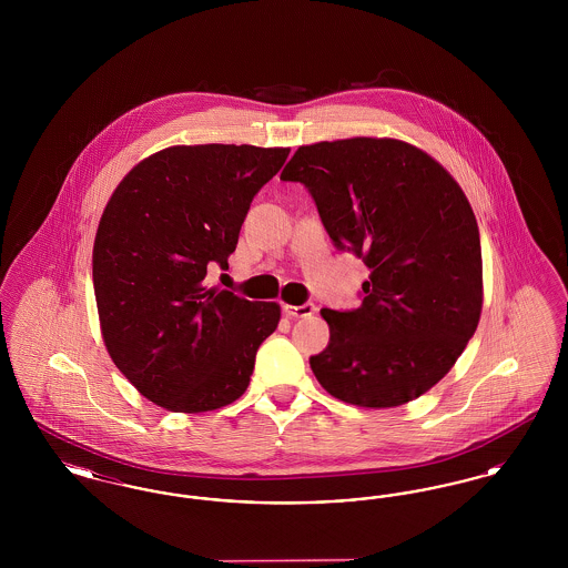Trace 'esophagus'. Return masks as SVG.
I'll return each mask as SVG.
<instances>
[{
  "mask_svg": "<svg viewBox=\"0 0 568 568\" xmlns=\"http://www.w3.org/2000/svg\"><path fill=\"white\" fill-rule=\"evenodd\" d=\"M315 311H317V306H315L313 302H306V304H300V306L283 304V313H285L290 320H302V317H311Z\"/></svg>",
  "mask_w": 568,
  "mask_h": 568,
  "instance_id": "esophagus-1",
  "label": "esophagus"
}]
</instances>
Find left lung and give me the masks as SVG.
<instances>
[{"instance_id": "obj_1", "label": "left lung", "mask_w": 568, "mask_h": 568, "mask_svg": "<svg viewBox=\"0 0 568 568\" xmlns=\"http://www.w3.org/2000/svg\"><path fill=\"white\" fill-rule=\"evenodd\" d=\"M281 179L308 190L334 246L371 271L359 308L322 311L329 343L311 357L315 377L349 405L419 398L481 317V241L464 191L422 149L364 135L300 146Z\"/></svg>"}]
</instances>
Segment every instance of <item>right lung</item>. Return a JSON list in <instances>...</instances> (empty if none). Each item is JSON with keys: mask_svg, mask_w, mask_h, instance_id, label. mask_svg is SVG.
<instances>
[{"mask_svg": "<svg viewBox=\"0 0 568 568\" xmlns=\"http://www.w3.org/2000/svg\"><path fill=\"white\" fill-rule=\"evenodd\" d=\"M290 149L168 146L110 195L93 243V290L114 366L151 403L204 413L244 394L281 306L209 287L227 268L255 193Z\"/></svg>", "mask_w": 568, "mask_h": 568, "instance_id": "add662e5", "label": "right lung"}]
</instances>
